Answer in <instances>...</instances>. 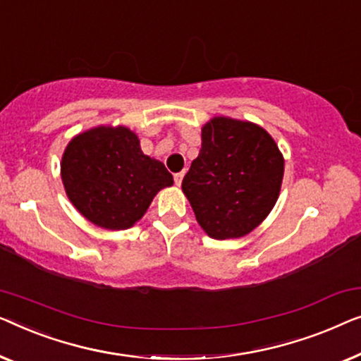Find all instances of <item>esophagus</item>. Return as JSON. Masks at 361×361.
<instances>
[{
  "instance_id": "34e87169",
  "label": "esophagus",
  "mask_w": 361,
  "mask_h": 361,
  "mask_svg": "<svg viewBox=\"0 0 361 361\" xmlns=\"http://www.w3.org/2000/svg\"><path fill=\"white\" fill-rule=\"evenodd\" d=\"M183 176H185V171H180V173H175V185L176 186H180L181 185V181H183Z\"/></svg>"
}]
</instances>
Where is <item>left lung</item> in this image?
<instances>
[{
    "label": "left lung",
    "mask_w": 361,
    "mask_h": 361,
    "mask_svg": "<svg viewBox=\"0 0 361 361\" xmlns=\"http://www.w3.org/2000/svg\"><path fill=\"white\" fill-rule=\"evenodd\" d=\"M201 139L181 190L207 235L217 240L247 235L280 196L281 152L260 126L222 116L202 128Z\"/></svg>",
    "instance_id": "obj_1"
}]
</instances>
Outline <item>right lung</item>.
<instances>
[{
    "instance_id": "1",
    "label": "right lung",
    "mask_w": 361,
    "mask_h": 361,
    "mask_svg": "<svg viewBox=\"0 0 361 361\" xmlns=\"http://www.w3.org/2000/svg\"><path fill=\"white\" fill-rule=\"evenodd\" d=\"M60 166L72 204L109 231L129 229L157 192L173 185L165 165L142 154L139 137L124 126H99L73 137Z\"/></svg>"
}]
</instances>
